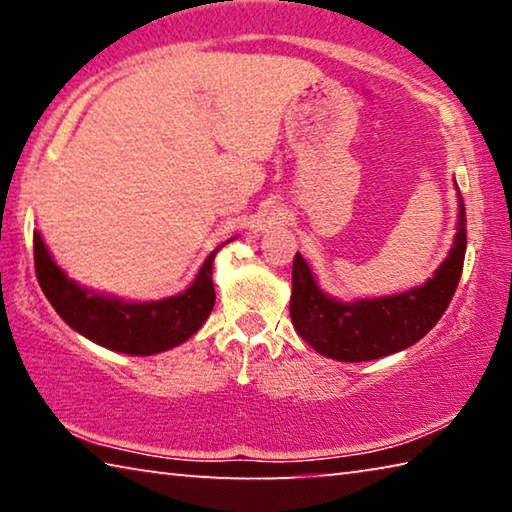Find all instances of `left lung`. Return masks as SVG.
<instances>
[{"mask_svg":"<svg viewBox=\"0 0 512 512\" xmlns=\"http://www.w3.org/2000/svg\"><path fill=\"white\" fill-rule=\"evenodd\" d=\"M465 225V205L458 192L454 246L445 262L420 287L381 298L348 302L329 296L320 289L307 259L296 253L289 305L296 332L323 357L348 363L381 359L411 348L443 318L452 302L463 273Z\"/></svg>","mask_w":512,"mask_h":512,"instance_id":"1","label":"left lung"}]
</instances>
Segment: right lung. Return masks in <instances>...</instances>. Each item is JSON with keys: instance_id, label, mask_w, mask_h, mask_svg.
<instances>
[{"instance_id": "obj_1", "label": "right lung", "mask_w": 512, "mask_h": 512, "mask_svg": "<svg viewBox=\"0 0 512 512\" xmlns=\"http://www.w3.org/2000/svg\"><path fill=\"white\" fill-rule=\"evenodd\" d=\"M232 239L216 246L194 282L185 291L162 300H124L108 293L81 287L60 268L40 232H33V257L40 289L65 323L101 348L149 357L176 348L194 336L212 314L216 293L212 264L219 250Z\"/></svg>"}]
</instances>
